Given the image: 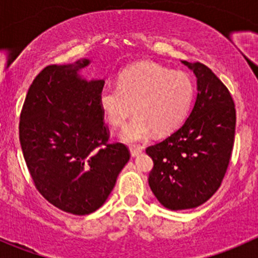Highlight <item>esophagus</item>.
Wrapping results in <instances>:
<instances>
[{
    "instance_id": "34e87169",
    "label": "esophagus",
    "mask_w": 258,
    "mask_h": 258,
    "mask_svg": "<svg viewBox=\"0 0 258 258\" xmlns=\"http://www.w3.org/2000/svg\"><path fill=\"white\" fill-rule=\"evenodd\" d=\"M130 151H131L132 157H136V156H139L140 153L142 152V147H139V146H131Z\"/></svg>"
}]
</instances>
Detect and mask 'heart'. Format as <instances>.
I'll list each match as a JSON object with an SVG mask.
<instances>
[{"instance_id": "1", "label": "heart", "mask_w": 258, "mask_h": 258, "mask_svg": "<svg viewBox=\"0 0 258 258\" xmlns=\"http://www.w3.org/2000/svg\"><path fill=\"white\" fill-rule=\"evenodd\" d=\"M194 93V82L184 72L141 62L123 70L117 86H105L98 102L113 127L124 126L137 113L122 135L126 141L136 142L147 139L152 130L157 135L173 131L188 112Z\"/></svg>"}]
</instances>
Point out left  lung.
<instances>
[{"mask_svg":"<svg viewBox=\"0 0 258 258\" xmlns=\"http://www.w3.org/2000/svg\"><path fill=\"white\" fill-rule=\"evenodd\" d=\"M197 77V97L178 130L146 148L153 195L173 211L205 204L221 186L235 144L236 108L230 91L201 62L182 61Z\"/></svg>","mask_w":258,"mask_h":258,"instance_id":"1","label":"left lung"}]
</instances>
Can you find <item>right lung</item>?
Masks as SVG:
<instances>
[{
	"instance_id": "obj_1",
	"label": "right lung",
	"mask_w": 258,
	"mask_h": 258,
	"mask_svg": "<svg viewBox=\"0 0 258 258\" xmlns=\"http://www.w3.org/2000/svg\"><path fill=\"white\" fill-rule=\"evenodd\" d=\"M88 63L45 67L20 116L21 148L36 188L57 209L79 216L105 204L131 156L126 145L108 142L98 102L105 81L77 74Z\"/></svg>"
}]
</instances>
